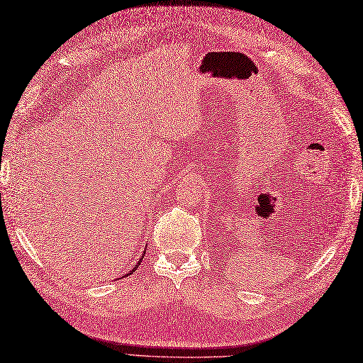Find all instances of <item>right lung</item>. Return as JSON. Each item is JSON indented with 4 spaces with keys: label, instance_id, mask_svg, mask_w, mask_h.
<instances>
[{
    "label": "right lung",
    "instance_id": "add662e5",
    "mask_svg": "<svg viewBox=\"0 0 363 363\" xmlns=\"http://www.w3.org/2000/svg\"><path fill=\"white\" fill-rule=\"evenodd\" d=\"M145 252H146V249L143 250V255H142V258L139 259V262H137V264H135V266H134V269H133V270H130V273H126V277H128V275H133V272H135V270H137V267H139V266H140V262H142V259H143V257H145Z\"/></svg>",
    "mask_w": 363,
    "mask_h": 363
}]
</instances>
